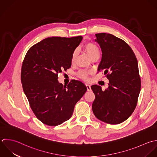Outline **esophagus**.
Listing matches in <instances>:
<instances>
[{
    "label": "esophagus",
    "instance_id": "esophagus-1",
    "mask_svg": "<svg viewBox=\"0 0 157 157\" xmlns=\"http://www.w3.org/2000/svg\"><path fill=\"white\" fill-rule=\"evenodd\" d=\"M86 87H87V91H90V90H91V87H90V85L86 84Z\"/></svg>",
    "mask_w": 157,
    "mask_h": 157
}]
</instances>
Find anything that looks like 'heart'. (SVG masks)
Segmentation results:
<instances>
[{
  "label": "heart",
  "instance_id": "b5f03b06",
  "mask_svg": "<svg viewBox=\"0 0 157 157\" xmlns=\"http://www.w3.org/2000/svg\"><path fill=\"white\" fill-rule=\"evenodd\" d=\"M84 49L90 59L95 56H99L100 49L96 44L94 43H87L85 44ZM77 56H78V51L77 50H75L72 54V57H71L72 63L75 62ZM78 75L79 77L84 79H87L88 78V73L86 71H80Z\"/></svg>",
  "mask_w": 157,
  "mask_h": 157
}]
</instances>
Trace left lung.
<instances>
[{
  "label": "left lung",
  "instance_id": "obj_1",
  "mask_svg": "<svg viewBox=\"0 0 157 157\" xmlns=\"http://www.w3.org/2000/svg\"><path fill=\"white\" fill-rule=\"evenodd\" d=\"M102 56L98 71L104 70L109 86L103 91L93 85L95 98L92 111L95 117L109 124L125 121L136 108L141 90L138 63L133 50L124 40L110 33L95 34Z\"/></svg>",
  "mask_w": 157,
  "mask_h": 157
}]
</instances>
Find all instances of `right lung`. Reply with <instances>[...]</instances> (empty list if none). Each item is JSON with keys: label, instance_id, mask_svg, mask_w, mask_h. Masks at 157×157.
Segmentation results:
<instances>
[{"label": "right lung", "instance_id": "obj_1", "mask_svg": "<svg viewBox=\"0 0 157 157\" xmlns=\"http://www.w3.org/2000/svg\"><path fill=\"white\" fill-rule=\"evenodd\" d=\"M82 40V36L47 38L32 46L24 57L23 90L32 111L44 124L57 126L70 119L87 90L79 81L63 86L57 80L58 73L71 67L72 54Z\"/></svg>", "mask_w": 157, "mask_h": 157}]
</instances>
